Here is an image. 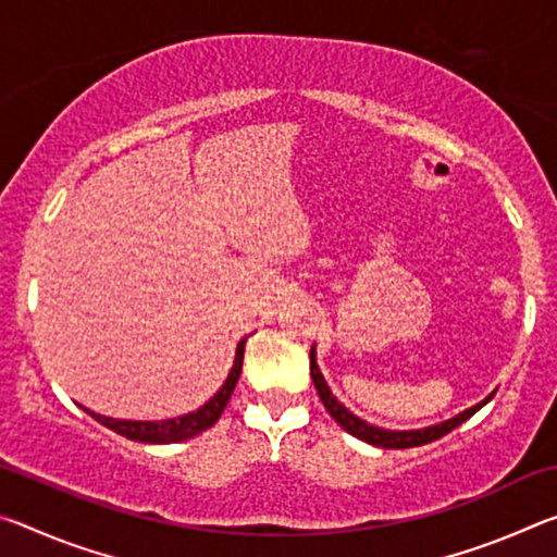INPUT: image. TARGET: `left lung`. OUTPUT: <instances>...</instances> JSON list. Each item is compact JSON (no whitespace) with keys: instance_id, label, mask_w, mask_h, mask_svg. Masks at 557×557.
Here are the masks:
<instances>
[{"instance_id":"left-lung-1","label":"left lung","mask_w":557,"mask_h":557,"mask_svg":"<svg viewBox=\"0 0 557 557\" xmlns=\"http://www.w3.org/2000/svg\"><path fill=\"white\" fill-rule=\"evenodd\" d=\"M309 371H312V381H314V388L319 393V398H322L324 408L329 410V414L342 425L348 435H354L358 440L369 442V445L373 447H383V449H408V447H420V445H428V442H435L440 437H445L447 432H451L455 428H459L461 422L469 420L471 414H474L476 410H482L484 405L494 398V393L488 395V398H484L482 403L471 405V408H467L465 412L455 414V418H449L445 422H440V425H430V428H422V430H383V428H375V425H369V422L356 418V414L351 410H346L342 403L336 400V395L332 393V388H329L322 371H319L317 366V351L312 346V351H309Z\"/></svg>"}]
</instances>
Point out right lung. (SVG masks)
<instances>
[{"instance_id": "right-lung-1", "label": "right lung", "mask_w": 557, "mask_h": 557, "mask_svg": "<svg viewBox=\"0 0 557 557\" xmlns=\"http://www.w3.org/2000/svg\"><path fill=\"white\" fill-rule=\"evenodd\" d=\"M245 342H248V336L240 338L238 348H235V361H233V369L228 373V379L221 385V391L209 398V403H203L199 410L194 412H186L182 418H172V420H115V418H106V414H98L88 408L86 410L90 418H96L100 425L110 428L112 432H117V435L127 437V440H135V442H147V445H172V442H184V440H191L196 435H201L209 428L215 425V420L221 418V412L225 410V405H228L231 395L235 391V383L240 379V371H243V354H245Z\"/></svg>"}]
</instances>
